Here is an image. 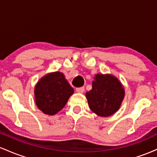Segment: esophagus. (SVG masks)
<instances>
[{
  "label": "esophagus",
  "instance_id": "esophagus-1",
  "mask_svg": "<svg viewBox=\"0 0 157 157\" xmlns=\"http://www.w3.org/2000/svg\"><path fill=\"white\" fill-rule=\"evenodd\" d=\"M84 87H80V88H77L76 89V91L77 93H80V94H82L84 92Z\"/></svg>",
  "mask_w": 157,
  "mask_h": 157
}]
</instances>
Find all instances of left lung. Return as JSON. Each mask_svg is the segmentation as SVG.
<instances>
[{
    "label": "left lung",
    "mask_w": 157,
    "mask_h": 157,
    "mask_svg": "<svg viewBox=\"0 0 157 157\" xmlns=\"http://www.w3.org/2000/svg\"><path fill=\"white\" fill-rule=\"evenodd\" d=\"M90 109L102 117H107L120 109L125 97V89L111 74H97L92 89L86 94Z\"/></svg>",
    "instance_id": "obj_1"
}]
</instances>
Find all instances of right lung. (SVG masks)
<instances>
[{"instance_id":"right-lung-1","label":"right lung","mask_w":157,"mask_h":157,"mask_svg":"<svg viewBox=\"0 0 157 157\" xmlns=\"http://www.w3.org/2000/svg\"><path fill=\"white\" fill-rule=\"evenodd\" d=\"M35 100L37 108L45 114L55 115L66 105L74 94L63 73L55 71L40 79L35 87Z\"/></svg>"}]
</instances>
